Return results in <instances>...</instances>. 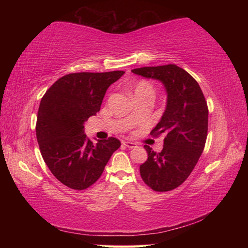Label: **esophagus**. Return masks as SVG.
<instances>
[{"instance_id":"1","label":"esophagus","mask_w":248,"mask_h":248,"mask_svg":"<svg viewBox=\"0 0 248 248\" xmlns=\"http://www.w3.org/2000/svg\"><path fill=\"white\" fill-rule=\"evenodd\" d=\"M124 145L125 147H128V148H134V147H136V143H133V141H130V140L124 141Z\"/></svg>"}]
</instances>
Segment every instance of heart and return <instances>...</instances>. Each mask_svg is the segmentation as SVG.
Here are the masks:
<instances>
[{
  "mask_svg": "<svg viewBox=\"0 0 248 248\" xmlns=\"http://www.w3.org/2000/svg\"><path fill=\"white\" fill-rule=\"evenodd\" d=\"M133 92H134L135 97L143 96V94H148V96L154 97V93H155L154 86L151 85L150 82L145 81V80H141L136 83Z\"/></svg>",
  "mask_w": 248,
  "mask_h": 248,
  "instance_id": "b5f03b06",
  "label": "heart"
}]
</instances>
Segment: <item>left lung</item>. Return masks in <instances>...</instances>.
Wrapping results in <instances>:
<instances>
[{
    "label": "left lung",
    "mask_w": 248,
    "mask_h": 248,
    "mask_svg": "<svg viewBox=\"0 0 248 248\" xmlns=\"http://www.w3.org/2000/svg\"><path fill=\"white\" fill-rule=\"evenodd\" d=\"M132 72L160 81L167 93L165 112L150 133H164V146L159 154L144 146L148 159L140 171L154 191H171L191 175L203 151L208 134L207 101L196 80L176 65L136 68Z\"/></svg>",
    "instance_id": "obj_1"
}]
</instances>
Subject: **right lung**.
I'll use <instances>...</instances> for the list:
<instances>
[{"label":"right lung","instance_id":"right-lung-1","mask_svg":"<svg viewBox=\"0 0 248 248\" xmlns=\"http://www.w3.org/2000/svg\"><path fill=\"white\" fill-rule=\"evenodd\" d=\"M124 73H69L59 78L41 99L37 141L46 166L68 187L81 191L93 186L120 147L115 138L93 143L84 134V124L99 112L107 89Z\"/></svg>","mask_w":248,"mask_h":248}]
</instances>
